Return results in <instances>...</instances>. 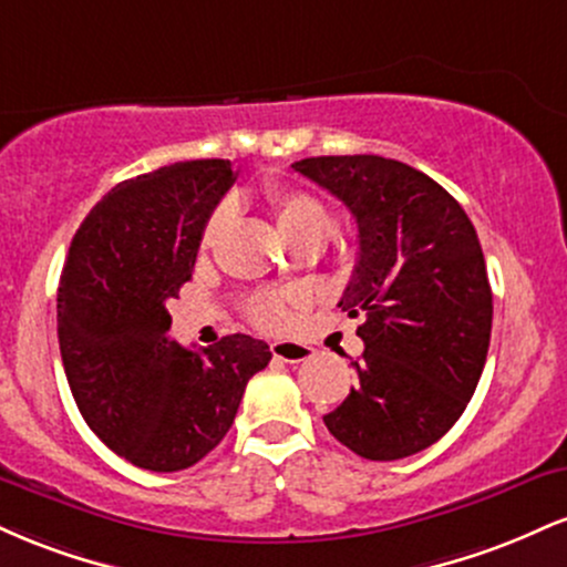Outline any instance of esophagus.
Instances as JSON below:
<instances>
[{"instance_id":"esophagus-1","label":"esophagus","mask_w":567,"mask_h":567,"mask_svg":"<svg viewBox=\"0 0 567 567\" xmlns=\"http://www.w3.org/2000/svg\"><path fill=\"white\" fill-rule=\"evenodd\" d=\"M271 354H275V360H282V362H306L315 357V351L311 347H306V343H298V341H275L271 343Z\"/></svg>"}]
</instances>
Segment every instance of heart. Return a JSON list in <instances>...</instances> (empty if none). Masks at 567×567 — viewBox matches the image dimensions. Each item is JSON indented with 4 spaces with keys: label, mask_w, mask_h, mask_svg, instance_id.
<instances>
[{
    "label": "heart",
    "mask_w": 567,
    "mask_h": 567,
    "mask_svg": "<svg viewBox=\"0 0 567 567\" xmlns=\"http://www.w3.org/2000/svg\"><path fill=\"white\" fill-rule=\"evenodd\" d=\"M266 205H269L271 218H275L285 243L306 237V234H320L322 237L328 231V213H324L322 202L303 188L269 186L266 188ZM220 224H224V213H216L207 220L205 231H202V245L207 247L216 243ZM245 315L261 330H279L288 322V298L275 290L250 292L245 298Z\"/></svg>",
    "instance_id": "1"
}]
</instances>
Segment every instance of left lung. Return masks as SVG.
I'll use <instances>...</instances> for the list:
<instances>
[{
	"mask_svg": "<svg viewBox=\"0 0 567 567\" xmlns=\"http://www.w3.org/2000/svg\"><path fill=\"white\" fill-rule=\"evenodd\" d=\"M292 167L341 199L360 231L338 306L362 315L365 351L324 426L370 461L424 451L461 419L485 368L493 292L477 231L437 181L405 162L354 154Z\"/></svg>",
	"mask_w": 567,
	"mask_h": 567,
	"instance_id": "1",
	"label": "left lung"
}]
</instances>
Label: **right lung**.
Returning a JSON list of instances; mask_svg holds the SVG:
<instances>
[{
    "label": "right lung",
    "instance_id": "1",
    "mask_svg": "<svg viewBox=\"0 0 567 567\" xmlns=\"http://www.w3.org/2000/svg\"><path fill=\"white\" fill-rule=\"evenodd\" d=\"M231 184L229 159L175 162L116 184L71 239L58 288L71 394L101 442L141 470L205 458L271 360L243 333L199 351L167 336V301L192 279L207 218Z\"/></svg>",
    "mask_w": 567,
    "mask_h": 567
}]
</instances>
